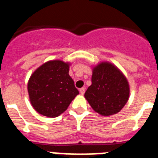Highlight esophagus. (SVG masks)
<instances>
[{"label":"esophagus","instance_id":"34e87169","mask_svg":"<svg viewBox=\"0 0 158 158\" xmlns=\"http://www.w3.org/2000/svg\"><path fill=\"white\" fill-rule=\"evenodd\" d=\"M79 92H80V94L83 95V94H84L85 93V88L84 87H82V88L79 89Z\"/></svg>","mask_w":158,"mask_h":158}]
</instances>
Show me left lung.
Masks as SVG:
<instances>
[{"mask_svg":"<svg viewBox=\"0 0 158 158\" xmlns=\"http://www.w3.org/2000/svg\"><path fill=\"white\" fill-rule=\"evenodd\" d=\"M94 111L102 116L118 113L130 97V85L124 74L107 61L92 67L91 85L84 94Z\"/></svg>","mask_w":158,"mask_h":158,"instance_id":"left-lung-1","label":"left lung"}]
</instances>
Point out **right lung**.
I'll use <instances>...</instances> for the list:
<instances>
[{
  "mask_svg": "<svg viewBox=\"0 0 158 158\" xmlns=\"http://www.w3.org/2000/svg\"><path fill=\"white\" fill-rule=\"evenodd\" d=\"M70 65L60 60H49L31 74L28 92L35 111L48 118L58 117L79 94L69 75Z\"/></svg>",
  "mask_w": 158,
  "mask_h": 158,
  "instance_id": "right-lung-1",
  "label": "right lung"
}]
</instances>
